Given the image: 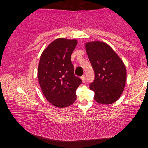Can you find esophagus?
I'll list each match as a JSON object with an SVG mask.
<instances>
[{"instance_id":"34e87169","label":"esophagus","mask_w":148,"mask_h":148,"mask_svg":"<svg viewBox=\"0 0 148 148\" xmlns=\"http://www.w3.org/2000/svg\"><path fill=\"white\" fill-rule=\"evenodd\" d=\"M82 81H83V82H86V75H83V76H82Z\"/></svg>"}]
</instances>
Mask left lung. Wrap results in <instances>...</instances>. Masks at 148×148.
Masks as SVG:
<instances>
[{
	"mask_svg": "<svg viewBox=\"0 0 148 148\" xmlns=\"http://www.w3.org/2000/svg\"><path fill=\"white\" fill-rule=\"evenodd\" d=\"M86 51L95 72L89 88L94 99L102 104L114 103L123 91L127 72L121 59L111 47L102 42H88Z\"/></svg>",
	"mask_w": 148,
	"mask_h": 148,
	"instance_id": "8db88e82",
	"label": "left lung"
}]
</instances>
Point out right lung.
<instances>
[{
    "mask_svg": "<svg viewBox=\"0 0 148 148\" xmlns=\"http://www.w3.org/2000/svg\"><path fill=\"white\" fill-rule=\"evenodd\" d=\"M77 45L76 40L58 38L42 53L38 79L42 92L50 103L59 108L72 104L76 91L82 80L75 76L71 55Z\"/></svg>",
    "mask_w": 148,
    "mask_h": 148,
    "instance_id": "obj_1",
    "label": "right lung"
}]
</instances>
